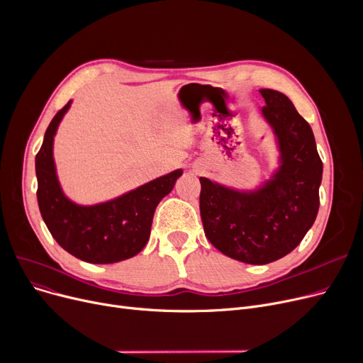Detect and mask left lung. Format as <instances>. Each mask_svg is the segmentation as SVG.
<instances>
[{
  "label": "left lung",
  "mask_w": 363,
  "mask_h": 363,
  "mask_svg": "<svg viewBox=\"0 0 363 363\" xmlns=\"http://www.w3.org/2000/svg\"><path fill=\"white\" fill-rule=\"evenodd\" d=\"M264 119L279 145L281 166L256 191L240 193L200 178L204 234L235 260L264 264L293 252L313 225L319 208L322 160L311 125L287 95L260 89Z\"/></svg>",
  "instance_id": "8db88e82"
}]
</instances>
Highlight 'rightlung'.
<instances>
[{"mask_svg":"<svg viewBox=\"0 0 363 363\" xmlns=\"http://www.w3.org/2000/svg\"><path fill=\"white\" fill-rule=\"evenodd\" d=\"M70 103L57 111L50 122L35 157L41 216L54 240L74 257L97 264L129 259L144 249L156 207L172 191L182 170L170 172L107 203H72L62 191L52 159L55 130Z\"/></svg>","mask_w":363,"mask_h":363,"instance_id":"right-lung-1","label":"right lung"}]
</instances>
